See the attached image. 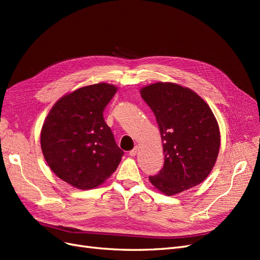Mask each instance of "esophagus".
<instances>
[{"label": "esophagus", "instance_id": "1", "mask_svg": "<svg viewBox=\"0 0 260 260\" xmlns=\"http://www.w3.org/2000/svg\"><path fill=\"white\" fill-rule=\"evenodd\" d=\"M138 151H139V147H138V146H136L135 148L131 149V151L129 152V155H130V156H132V157H133V156H136V155H137V153H138Z\"/></svg>", "mask_w": 260, "mask_h": 260}]
</instances>
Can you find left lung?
I'll list each match as a JSON object with an SVG mask.
<instances>
[{"label":"left lung","mask_w":260,"mask_h":260,"mask_svg":"<svg viewBox=\"0 0 260 260\" xmlns=\"http://www.w3.org/2000/svg\"><path fill=\"white\" fill-rule=\"evenodd\" d=\"M160 131L165 154L158 175L151 183L166 195L200 184L214 167L220 132L209 106L192 90L179 84L157 82L141 89Z\"/></svg>","instance_id":"8db88e82"}]
</instances>
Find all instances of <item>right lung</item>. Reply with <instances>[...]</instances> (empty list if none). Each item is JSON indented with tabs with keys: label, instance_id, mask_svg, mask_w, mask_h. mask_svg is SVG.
<instances>
[{
	"label": "right lung",
	"instance_id": "1",
	"mask_svg": "<svg viewBox=\"0 0 260 260\" xmlns=\"http://www.w3.org/2000/svg\"><path fill=\"white\" fill-rule=\"evenodd\" d=\"M117 88L92 84L62 96L50 111L41 131V148L59 179L81 190L96 187L112 176L123 152L103 112Z\"/></svg>",
	"mask_w": 260,
	"mask_h": 260
}]
</instances>
